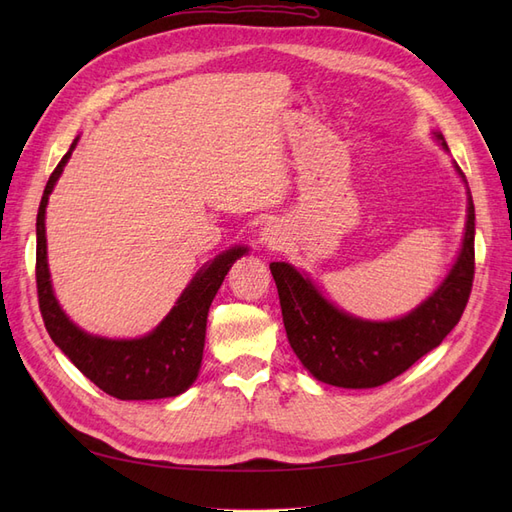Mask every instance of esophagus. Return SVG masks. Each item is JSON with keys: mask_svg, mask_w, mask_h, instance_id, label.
I'll use <instances>...</instances> for the list:
<instances>
[{"mask_svg": "<svg viewBox=\"0 0 512 512\" xmlns=\"http://www.w3.org/2000/svg\"><path fill=\"white\" fill-rule=\"evenodd\" d=\"M282 241H284L282 226L275 222L265 224V228H262V232H260V243L269 247V250H277V247H282Z\"/></svg>", "mask_w": 512, "mask_h": 512, "instance_id": "esophagus-1", "label": "esophagus"}]
</instances>
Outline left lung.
<instances>
[{
	"instance_id": "left-lung-1",
	"label": "left lung",
	"mask_w": 512,
	"mask_h": 512,
	"mask_svg": "<svg viewBox=\"0 0 512 512\" xmlns=\"http://www.w3.org/2000/svg\"><path fill=\"white\" fill-rule=\"evenodd\" d=\"M442 147L444 136L436 132ZM457 173L466 181L455 164ZM288 342L316 380L344 389H374L404 374L423 354L442 344L468 305L474 282V205L461 252L440 288L404 318L369 322L337 309L288 262H271Z\"/></svg>"
}]
</instances>
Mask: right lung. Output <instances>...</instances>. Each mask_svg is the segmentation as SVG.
<instances>
[{"mask_svg": "<svg viewBox=\"0 0 512 512\" xmlns=\"http://www.w3.org/2000/svg\"><path fill=\"white\" fill-rule=\"evenodd\" d=\"M76 141L79 138H74L70 151L46 181L36 218V286L44 327L55 346L106 395L117 399L177 397L188 391L198 376L211 301L232 262L241 258L247 247H232L200 269L183 290L177 305L149 335L138 339H106L81 331L70 322L53 294L44 230L49 194L72 156Z\"/></svg>", "mask_w": 512, "mask_h": 512, "instance_id": "1", "label": "right lung"}]
</instances>
